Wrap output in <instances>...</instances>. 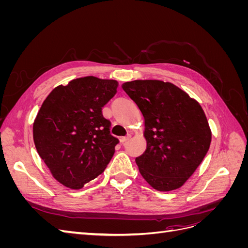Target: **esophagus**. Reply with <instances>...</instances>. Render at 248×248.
Here are the masks:
<instances>
[{
  "label": "esophagus",
  "mask_w": 248,
  "mask_h": 248,
  "mask_svg": "<svg viewBox=\"0 0 248 248\" xmlns=\"http://www.w3.org/2000/svg\"><path fill=\"white\" fill-rule=\"evenodd\" d=\"M129 139H130V134H127V136H125V137H122L121 139H120V141H121L122 144H124V142H125V141H127V140H128Z\"/></svg>",
  "instance_id": "obj_1"
}]
</instances>
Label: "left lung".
Instances as JSON below:
<instances>
[{"label": "left lung", "instance_id": "obj_1", "mask_svg": "<svg viewBox=\"0 0 248 248\" xmlns=\"http://www.w3.org/2000/svg\"><path fill=\"white\" fill-rule=\"evenodd\" d=\"M122 89L145 120L147 149L136 158L140 175L156 190L179 188L200 166L211 142L204 110L170 82L133 80Z\"/></svg>", "mask_w": 248, "mask_h": 248}]
</instances>
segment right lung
Segmentation results:
<instances>
[{
	"mask_svg": "<svg viewBox=\"0 0 248 248\" xmlns=\"http://www.w3.org/2000/svg\"><path fill=\"white\" fill-rule=\"evenodd\" d=\"M118 82L86 77L52 90L37 114V152L60 183L79 189L106 170L119 140L109 133L102 108Z\"/></svg>",
	"mask_w": 248,
	"mask_h": 248,
	"instance_id": "obj_1",
	"label": "right lung"
}]
</instances>
